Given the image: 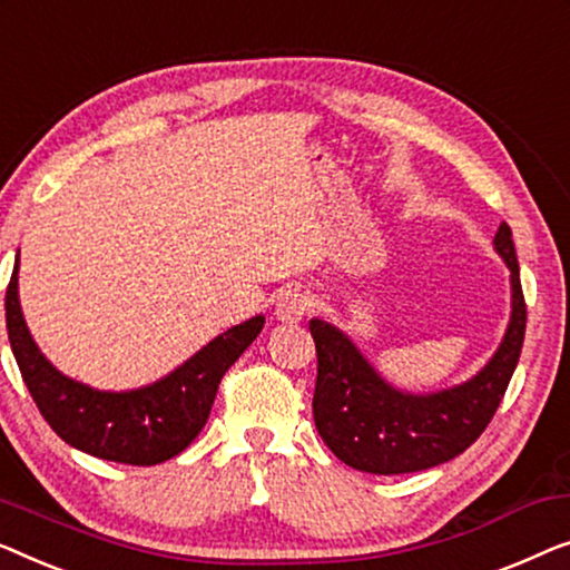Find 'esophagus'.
<instances>
[{"label": "esophagus", "instance_id": "34e87169", "mask_svg": "<svg viewBox=\"0 0 570 570\" xmlns=\"http://www.w3.org/2000/svg\"><path fill=\"white\" fill-rule=\"evenodd\" d=\"M309 309V296L302 292V288H286L282 296L276 299V317L282 323H296L307 315Z\"/></svg>", "mask_w": 570, "mask_h": 570}]
</instances>
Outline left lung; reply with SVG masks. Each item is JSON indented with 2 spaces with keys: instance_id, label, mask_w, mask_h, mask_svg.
Returning <instances> with one entry per match:
<instances>
[{
  "instance_id": "1",
  "label": "left lung",
  "mask_w": 570,
  "mask_h": 570,
  "mask_svg": "<svg viewBox=\"0 0 570 570\" xmlns=\"http://www.w3.org/2000/svg\"><path fill=\"white\" fill-rule=\"evenodd\" d=\"M495 250L511 271V323L483 372L460 387L405 395L390 387L341 331L309 320L317 348L312 415L327 449L348 468L374 475L436 468L475 444L491 423L522 354L527 327L519 261L507 222L495 235Z\"/></svg>"
}]
</instances>
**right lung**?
<instances>
[{
	"label": "right lung",
	"instance_id": "obj_1",
	"mask_svg": "<svg viewBox=\"0 0 570 570\" xmlns=\"http://www.w3.org/2000/svg\"><path fill=\"white\" fill-rule=\"evenodd\" d=\"M7 335L38 411L63 442L100 460L159 464L206 426L227 368L263 331L261 315L222 333L170 376L131 392H98L56 372L30 338L18 299V266L4 296Z\"/></svg>",
	"mask_w": 570,
	"mask_h": 570
}]
</instances>
